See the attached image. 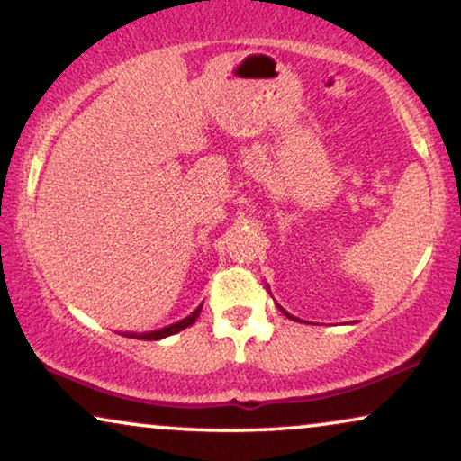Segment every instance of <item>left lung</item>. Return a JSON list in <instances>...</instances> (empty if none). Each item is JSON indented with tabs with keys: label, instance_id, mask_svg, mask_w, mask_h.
<instances>
[{
	"label": "left lung",
	"instance_id": "obj_1",
	"mask_svg": "<svg viewBox=\"0 0 461 461\" xmlns=\"http://www.w3.org/2000/svg\"><path fill=\"white\" fill-rule=\"evenodd\" d=\"M276 306H279V304H276ZM279 311H281L283 314H285V317H287V319H294V317H292V314H289V312H285V311H283V308H281V306H279ZM294 321H295V319H294Z\"/></svg>",
	"mask_w": 461,
	"mask_h": 461
}]
</instances>
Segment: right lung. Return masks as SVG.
<instances>
[{
	"instance_id": "obj_1",
	"label": "right lung",
	"mask_w": 461,
	"mask_h": 461,
	"mask_svg": "<svg viewBox=\"0 0 461 461\" xmlns=\"http://www.w3.org/2000/svg\"><path fill=\"white\" fill-rule=\"evenodd\" d=\"M201 308H203V304H199L197 308H194V311L188 314L186 319H182V321H178V323H172V325H167V327H163V330H157V331H150V333H140V336H125V338H138V339H150V342H155V339H163V338H167V336H174V333H178V331H182V330H186L188 325H193L194 321H197V317L201 314Z\"/></svg>"
}]
</instances>
